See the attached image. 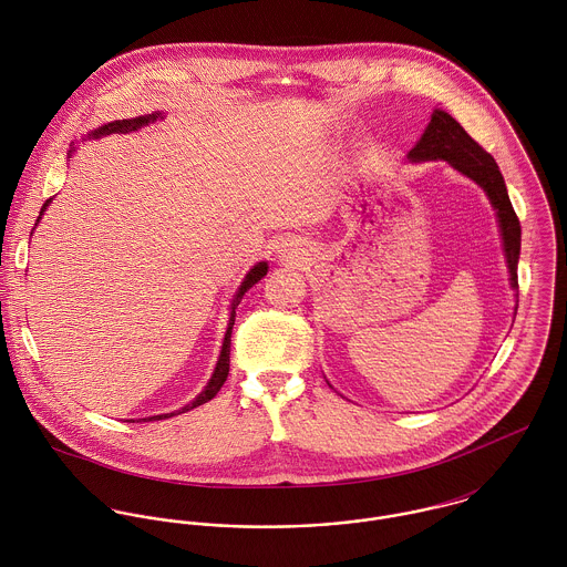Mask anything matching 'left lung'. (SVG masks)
Returning <instances> with one entry per match:
<instances>
[{
  "mask_svg": "<svg viewBox=\"0 0 567 567\" xmlns=\"http://www.w3.org/2000/svg\"><path fill=\"white\" fill-rule=\"evenodd\" d=\"M410 162H443L450 163L461 174L476 181L488 196L497 223L499 234L504 243V255L508 264L511 275V288L517 290V261H519V246H522V227L515 216V209L511 205L502 172L495 159L486 153L485 148L474 142L467 131L445 111L436 109L432 113V120L421 135V140L414 144V148L408 153Z\"/></svg>",
  "mask_w": 567,
  "mask_h": 567,
  "instance_id": "1",
  "label": "left lung"
}]
</instances>
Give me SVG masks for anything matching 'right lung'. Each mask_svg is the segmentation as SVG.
Instances as JSON below:
<instances>
[{"label":"right lung","mask_w":567,"mask_h":567,"mask_svg":"<svg viewBox=\"0 0 567 567\" xmlns=\"http://www.w3.org/2000/svg\"><path fill=\"white\" fill-rule=\"evenodd\" d=\"M163 115L159 111H155L153 115H140V117H131V120H115V122H109V124H104V126H100V128H95L93 131V137H102V135H111V133H131V131H137V128H142V126H148V124H153V122H157V120H162ZM74 151H70V155H72ZM52 203V198H48L45 203H43V207H41V214H39V220H41V216H43V212L48 209V205ZM37 220V223H39ZM268 272V264L266 261H259V264H255L250 270H248V275L244 277L243 286L238 288V292H236V297H234V303H231V315H229V324H227V333H225V342H223V349H220V358H218V362H216V369H214V375H212V380L207 382V386L203 389V393H198L192 402L187 405H183L181 410H176V412H169V414H157V416H148V419H142V421H159V419H167V416H174V414H181V412H187V410H192V408H196V405L207 404L209 400H214L216 398V393L223 389V384L227 382V375H229V353H231V329H234V323H236V308L240 306V301H243L244 292H248L264 275ZM128 421H135V419H128Z\"/></svg>","instance_id":"obj_1"}]
</instances>
